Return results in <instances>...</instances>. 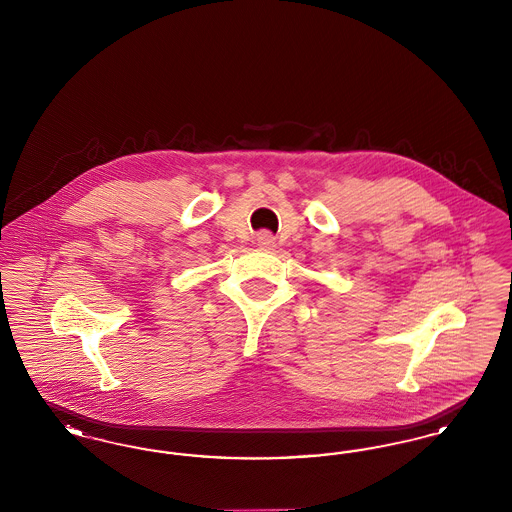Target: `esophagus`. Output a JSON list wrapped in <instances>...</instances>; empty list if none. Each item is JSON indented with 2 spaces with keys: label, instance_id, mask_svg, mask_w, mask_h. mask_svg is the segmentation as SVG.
Segmentation results:
<instances>
[{
  "label": "esophagus",
  "instance_id": "esophagus-1",
  "mask_svg": "<svg viewBox=\"0 0 512 512\" xmlns=\"http://www.w3.org/2000/svg\"><path fill=\"white\" fill-rule=\"evenodd\" d=\"M257 244L265 247V249H270V247H274V236L270 232H261L257 236Z\"/></svg>",
  "mask_w": 512,
  "mask_h": 512
}]
</instances>
